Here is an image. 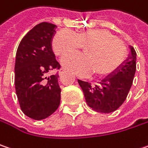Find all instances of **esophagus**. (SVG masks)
I'll return each mask as SVG.
<instances>
[{
    "label": "esophagus",
    "instance_id": "esophagus-1",
    "mask_svg": "<svg viewBox=\"0 0 148 148\" xmlns=\"http://www.w3.org/2000/svg\"><path fill=\"white\" fill-rule=\"evenodd\" d=\"M65 71H66V70H65L64 68H61V69H60V71H59V75H60V76H62V74H64V73H65Z\"/></svg>",
    "mask_w": 148,
    "mask_h": 148
}]
</instances>
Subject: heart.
<instances>
[{"instance_id": "heart-1", "label": "heart", "mask_w": 148, "mask_h": 148, "mask_svg": "<svg viewBox=\"0 0 148 148\" xmlns=\"http://www.w3.org/2000/svg\"><path fill=\"white\" fill-rule=\"evenodd\" d=\"M86 48L84 55L69 54L62 60L63 66L82 77L96 72L97 77L112 74L123 62L126 48L120 40L107 31L89 30L75 33L64 29L56 34L52 48L56 56H65Z\"/></svg>"}]
</instances>
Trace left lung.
<instances>
[{"mask_svg": "<svg viewBox=\"0 0 148 148\" xmlns=\"http://www.w3.org/2000/svg\"><path fill=\"white\" fill-rule=\"evenodd\" d=\"M131 54L126 65L114 76L104 79L100 85L92 86L91 83L78 80L87 105L94 111L101 113L112 112L126 100L136 72L137 53L133 47H131Z\"/></svg>", "mask_w": 148, "mask_h": 148, "instance_id": "1", "label": "left lung"}]
</instances>
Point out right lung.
Masks as SVG:
<instances>
[{
  "instance_id": "add662e5",
  "label": "right lung",
  "mask_w": 148,
  "mask_h": 148,
  "mask_svg": "<svg viewBox=\"0 0 148 148\" xmlns=\"http://www.w3.org/2000/svg\"><path fill=\"white\" fill-rule=\"evenodd\" d=\"M57 26L41 22L34 26L18 46L15 63V87L23 113L34 120L48 117L61 101L59 74L47 77L59 70L51 42Z\"/></svg>"
}]
</instances>
